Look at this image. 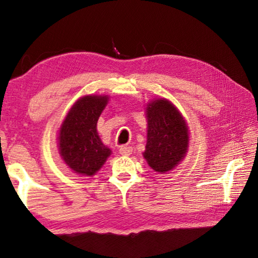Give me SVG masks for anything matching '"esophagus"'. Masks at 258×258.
<instances>
[{"label":"esophagus","instance_id":"34e87169","mask_svg":"<svg viewBox=\"0 0 258 258\" xmlns=\"http://www.w3.org/2000/svg\"><path fill=\"white\" fill-rule=\"evenodd\" d=\"M132 151H133L132 147H130V146H123V147H120L119 154H120L121 156H130L131 154H132Z\"/></svg>","mask_w":258,"mask_h":258}]
</instances>
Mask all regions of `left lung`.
<instances>
[{"label": "left lung", "mask_w": 258, "mask_h": 258, "mask_svg": "<svg viewBox=\"0 0 258 258\" xmlns=\"http://www.w3.org/2000/svg\"><path fill=\"white\" fill-rule=\"evenodd\" d=\"M147 145L143 158L157 173L171 172L185 158L189 126L181 111L165 98L147 103Z\"/></svg>", "instance_id": "1"}]
</instances>
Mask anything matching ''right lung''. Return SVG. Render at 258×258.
<instances>
[{
  "label": "right lung",
  "instance_id": "1",
  "mask_svg": "<svg viewBox=\"0 0 258 258\" xmlns=\"http://www.w3.org/2000/svg\"><path fill=\"white\" fill-rule=\"evenodd\" d=\"M108 101L109 95H84L73 104L60 125L56 139L60 157L78 175H95L111 155L97 130L99 117Z\"/></svg>",
  "mask_w": 258,
  "mask_h": 258
}]
</instances>
